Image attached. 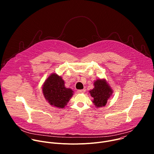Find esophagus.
Here are the masks:
<instances>
[{
    "label": "esophagus",
    "mask_w": 154,
    "mask_h": 154,
    "mask_svg": "<svg viewBox=\"0 0 154 154\" xmlns=\"http://www.w3.org/2000/svg\"><path fill=\"white\" fill-rule=\"evenodd\" d=\"M85 90L83 89V90H77V93H83L85 92Z\"/></svg>",
    "instance_id": "34e87169"
}]
</instances>
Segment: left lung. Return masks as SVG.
Masks as SVG:
<instances>
[{"label": "left lung", "mask_w": 154, "mask_h": 154, "mask_svg": "<svg viewBox=\"0 0 154 154\" xmlns=\"http://www.w3.org/2000/svg\"><path fill=\"white\" fill-rule=\"evenodd\" d=\"M94 88L89 91L93 99V103L97 108L105 106L113 92L111 86L105 79H97L94 82Z\"/></svg>", "instance_id": "8db88e82"}]
</instances>
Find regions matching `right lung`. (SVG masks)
I'll list each match as a JSON object with an SVG mask.
<instances>
[{"mask_svg": "<svg viewBox=\"0 0 154 154\" xmlns=\"http://www.w3.org/2000/svg\"><path fill=\"white\" fill-rule=\"evenodd\" d=\"M42 90L49 104L59 108L66 105L73 95V91L66 88L62 77L55 73L52 74L45 80Z\"/></svg>", "mask_w": 154, "mask_h": 154, "instance_id": "right-lung-1", "label": "right lung"}]
</instances>
